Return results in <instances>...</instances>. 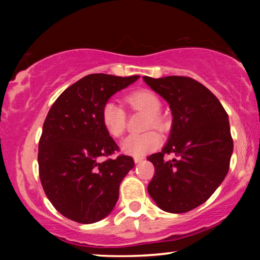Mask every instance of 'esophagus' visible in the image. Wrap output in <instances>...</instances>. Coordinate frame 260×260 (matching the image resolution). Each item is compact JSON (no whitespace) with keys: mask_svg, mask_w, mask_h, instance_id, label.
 <instances>
[{"mask_svg":"<svg viewBox=\"0 0 260 260\" xmlns=\"http://www.w3.org/2000/svg\"><path fill=\"white\" fill-rule=\"evenodd\" d=\"M144 159V157H140V156H136V157H134V161H135V163H140V162H142Z\"/></svg>","mask_w":260,"mask_h":260,"instance_id":"34e87169","label":"esophagus"}]
</instances>
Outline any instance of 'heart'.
I'll return each instance as SVG.
<instances>
[{
    "instance_id": "b5f03b06",
    "label": "heart",
    "mask_w": 260,
    "mask_h": 260,
    "mask_svg": "<svg viewBox=\"0 0 260 260\" xmlns=\"http://www.w3.org/2000/svg\"><path fill=\"white\" fill-rule=\"evenodd\" d=\"M126 103L131 109L147 115L145 129L156 127L165 129V118L159 113L162 108L158 95L149 90H138L126 97ZM101 119L106 133L112 137H120L126 129L125 111L115 102H106L102 108ZM162 143V137L155 130H149L141 135H131L123 142V150L133 156H143L147 152L157 149Z\"/></svg>"
}]
</instances>
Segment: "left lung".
I'll use <instances>...</instances> for the list:
<instances>
[{
    "label": "left lung",
    "mask_w": 260,
    "mask_h": 260,
    "mask_svg": "<svg viewBox=\"0 0 260 260\" xmlns=\"http://www.w3.org/2000/svg\"><path fill=\"white\" fill-rule=\"evenodd\" d=\"M143 79L173 113L168 143L148 157L155 167L149 195L163 211L189 212L207 201L229 173L233 151L229 116L219 99L193 78ZM169 153L178 158L167 161Z\"/></svg>",
    "instance_id": "obj_1"
}]
</instances>
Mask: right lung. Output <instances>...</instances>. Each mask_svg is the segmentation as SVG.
<instances>
[{
  "label": "right lung",
  "instance_id": "add662e5",
  "mask_svg": "<svg viewBox=\"0 0 260 260\" xmlns=\"http://www.w3.org/2000/svg\"><path fill=\"white\" fill-rule=\"evenodd\" d=\"M140 76L94 73L67 87L53 103L39 141V176L56 211L80 223L104 219L115 207L119 184L134 168L101 119L103 105ZM102 157H108L101 161Z\"/></svg>",
  "mask_w": 260,
  "mask_h": 260
}]
</instances>
